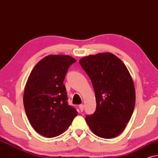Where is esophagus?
<instances>
[{
  "label": "esophagus",
  "mask_w": 158,
  "mask_h": 158,
  "mask_svg": "<svg viewBox=\"0 0 158 158\" xmlns=\"http://www.w3.org/2000/svg\"><path fill=\"white\" fill-rule=\"evenodd\" d=\"M84 105H82V104H81V105H79V110H80L81 111H83L84 110Z\"/></svg>",
  "instance_id": "1"
}]
</instances>
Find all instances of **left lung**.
Segmentation results:
<instances>
[{"label":"left lung","mask_w":158,"mask_h":158,"mask_svg":"<svg viewBox=\"0 0 158 158\" xmlns=\"http://www.w3.org/2000/svg\"><path fill=\"white\" fill-rule=\"evenodd\" d=\"M89 76L96 99V110L86 122L100 137L112 139L127 127L135 106L134 84L125 64L111 52L89 55L79 60Z\"/></svg>","instance_id":"1"}]
</instances>
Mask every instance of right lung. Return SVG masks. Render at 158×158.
I'll use <instances>...</instances> for the list:
<instances>
[{"instance_id": "add662e5", "label": "right lung", "mask_w": 158, "mask_h": 158, "mask_svg": "<svg viewBox=\"0 0 158 158\" xmlns=\"http://www.w3.org/2000/svg\"><path fill=\"white\" fill-rule=\"evenodd\" d=\"M77 61L65 55H49L35 65L24 87V106L31 127L45 137L59 136L77 115L67 102L64 80L69 67Z\"/></svg>"}]
</instances>
